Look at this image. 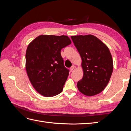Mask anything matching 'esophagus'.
I'll list each match as a JSON object with an SVG mask.
<instances>
[{"mask_svg": "<svg viewBox=\"0 0 131 131\" xmlns=\"http://www.w3.org/2000/svg\"><path fill=\"white\" fill-rule=\"evenodd\" d=\"M75 68H76V66H72V67H70V69L71 71H72V70H73L74 69H75Z\"/></svg>", "mask_w": 131, "mask_h": 131, "instance_id": "34e87169", "label": "esophagus"}]
</instances>
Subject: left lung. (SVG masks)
<instances>
[{"instance_id":"1","label":"left lung","mask_w":131,"mask_h":131,"mask_svg":"<svg viewBox=\"0 0 131 131\" xmlns=\"http://www.w3.org/2000/svg\"><path fill=\"white\" fill-rule=\"evenodd\" d=\"M81 58L83 78L77 83L79 91L87 96L102 92L108 85L113 71V61L109 49L93 35L71 37Z\"/></svg>"}]
</instances>
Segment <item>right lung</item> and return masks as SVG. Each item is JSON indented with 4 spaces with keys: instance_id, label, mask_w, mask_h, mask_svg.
<instances>
[{
    "instance_id": "obj_1",
    "label": "right lung",
    "mask_w": 131,
    "mask_h": 131,
    "mask_svg": "<svg viewBox=\"0 0 131 131\" xmlns=\"http://www.w3.org/2000/svg\"><path fill=\"white\" fill-rule=\"evenodd\" d=\"M72 43L66 35H40L31 41L26 53V69L34 89L44 97L62 92L69 75L61 51Z\"/></svg>"
}]
</instances>
